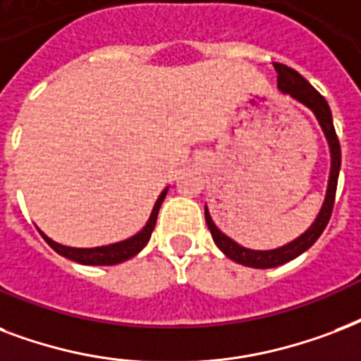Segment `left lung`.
<instances>
[{"label":"left lung","mask_w":361,"mask_h":361,"mask_svg":"<svg viewBox=\"0 0 361 361\" xmlns=\"http://www.w3.org/2000/svg\"><path fill=\"white\" fill-rule=\"evenodd\" d=\"M276 71V82H279V90L284 94V96H290L292 99H295L301 105H305L314 118L318 120V124L322 128L324 137L328 141L329 147V177H328V188H326V197H324V203L318 211L317 219L309 228H307L301 235H298L294 241L286 243L282 247L271 248V250H252V248H247L239 245L237 241H233L231 237H228L226 233L216 228V224L212 222L211 212L205 205V220L209 230H211L212 241L214 245L222 250V252L228 256L230 259H233L235 264L247 265V267H254V269H269V267H279V265L286 264L290 259L298 258L300 254H303L305 250L317 243V239L322 235V231L326 230V226L329 222V216H331V211H334V201H335V190H337V178H339L341 171V145L339 139H337V133H335L334 128V118H331V109H329L328 102L324 99L320 94H318L314 88H312L309 82H307L303 77H301L298 71H294L292 67L284 66V63H275Z\"/></svg>","instance_id":"1"}]
</instances>
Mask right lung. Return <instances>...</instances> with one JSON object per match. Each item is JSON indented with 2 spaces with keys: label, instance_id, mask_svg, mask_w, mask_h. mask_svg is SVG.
<instances>
[{
  "label": "right lung",
  "instance_id": "1",
  "mask_svg": "<svg viewBox=\"0 0 361 361\" xmlns=\"http://www.w3.org/2000/svg\"><path fill=\"white\" fill-rule=\"evenodd\" d=\"M167 186L160 195H158V200H156L154 207H152V212H150L149 220H147V224L142 226V230H139L135 235L128 237L124 241L113 243V245H103V247H92V248H75V247H66V245H60V243L52 241L50 237H47L43 231L39 230V233L43 235V239L49 243V247L52 250L63 256L67 259H73L77 264L82 265H116L122 264L126 259L133 258L135 254H139L142 248L147 247V243H149L150 235H152V231H154L156 226V219H158V211H160L161 203L166 200L167 195Z\"/></svg>",
  "mask_w": 361,
  "mask_h": 361
}]
</instances>
